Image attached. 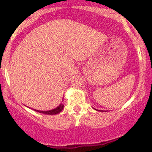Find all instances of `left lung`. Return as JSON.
Listing matches in <instances>:
<instances>
[{
  "mask_svg": "<svg viewBox=\"0 0 152 152\" xmlns=\"http://www.w3.org/2000/svg\"><path fill=\"white\" fill-rule=\"evenodd\" d=\"M95 110H96V109H95ZM98 111H99V110H98Z\"/></svg>",
  "mask_w": 152,
  "mask_h": 152,
  "instance_id": "left-lung-1",
  "label": "left lung"
}]
</instances>
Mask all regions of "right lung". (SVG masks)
<instances>
[{
  "instance_id": "add662e5",
  "label": "right lung",
  "mask_w": 152,
  "mask_h": 152,
  "mask_svg": "<svg viewBox=\"0 0 152 152\" xmlns=\"http://www.w3.org/2000/svg\"><path fill=\"white\" fill-rule=\"evenodd\" d=\"M64 108V105L62 104H60L57 107H56L55 109H53V110H48V111H42V110H33L34 111L37 112V113H42V114H45V115H56L58 113H60L61 111H62Z\"/></svg>"
}]
</instances>
